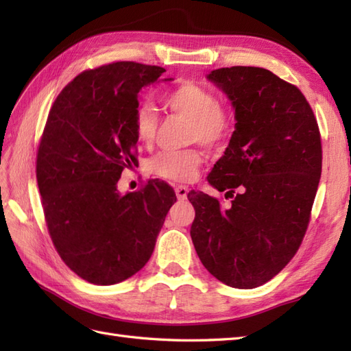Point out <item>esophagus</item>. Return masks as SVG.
<instances>
[{"instance_id":"1","label":"esophagus","mask_w":351,"mask_h":351,"mask_svg":"<svg viewBox=\"0 0 351 351\" xmlns=\"http://www.w3.org/2000/svg\"><path fill=\"white\" fill-rule=\"evenodd\" d=\"M175 193H176V197L180 200L187 199L189 195V187H185V185H176L175 187Z\"/></svg>"}]
</instances>
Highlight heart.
I'll return each mask as SVG.
<instances>
[{"label":"heart","instance_id":"heart-1","mask_svg":"<svg viewBox=\"0 0 351 351\" xmlns=\"http://www.w3.org/2000/svg\"><path fill=\"white\" fill-rule=\"evenodd\" d=\"M162 106L189 119V140L208 149L221 147L234 131V114L210 88L193 81L175 86L162 96ZM132 128L141 145H152L158 132V114L151 104H138L132 113ZM202 155L196 149L162 151L149 161L151 173L169 181L184 182L197 171Z\"/></svg>","mask_w":351,"mask_h":351}]
</instances>
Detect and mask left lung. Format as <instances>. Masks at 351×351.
I'll return each mask as SVG.
<instances>
[{"mask_svg":"<svg viewBox=\"0 0 351 351\" xmlns=\"http://www.w3.org/2000/svg\"><path fill=\"white\" fill-rule=\"evenodd\" d=\"M235 107V131L208 181L225 197L190 191V235L215 279L240 289L273 279L299 250L322 176V136L299 87L253 66L208 75Z\"/></svg>","mask_w":351,"mask_h":351,"instance_id":"1","label":"left lung"}]
</instances>
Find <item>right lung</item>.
Here are the masks:
<instances>
[{"label": "right lung", "mask_w": 351, "mask_h": 351, "mask_svg": "<svg viewBox=\"0 0 351 351\" xmlns=\"http://www.w3.org/2000/svg\"><path fill=\"white\" fill-rule=\"evenodd\" d=\"M164 68L116 62L87 69L51 106L36 158L48 234L63 263L95 285H113L140 271L176 195L149 180L119 195L117 181L136 166L132 113L141 87Z\"/></svg>", "instance_id": "add662e5"}]
</instances>
